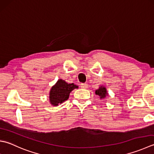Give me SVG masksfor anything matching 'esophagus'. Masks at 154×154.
Segmentation results:
<instances>
[{"label": "esophagus", "instance_id": "34e87169", "mask_svg": "<svg viewBox=\"0 0 154 154\" xmlns=\"http://www.w3.org/2000/svg\"><path fill=\"white\" fill-rule=\"evenodd\" d=\"M81 87L83 89H87V88H88V85H87V83H81Z\"/></svg>", "mask_w": 154, "mask_h": 154}]
</instances>
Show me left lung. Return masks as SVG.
<instances>
[{
	"instance_id": "left-lung-1",
	"label": "left lung",
	"mask_w": 154,
	"mask_h": 154,
	"mask_svg": "<svg viewBox=\"0 0 154 154\" xmlns=\"http://www.w3.org/2000/svg\"><path fill=\"white\" fill-rule=\"evenodd\" d=\"M95 94L99 95L100 97V99H105L108 95V93L105 87L100 86L99 88L95 91Z\"/></svg>"
}]
</instances>
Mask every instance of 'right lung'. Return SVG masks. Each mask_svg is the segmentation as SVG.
<instances>
[{
	"label": "right lung",
	"mask_w": 154,
	"mask_h": 154,
	"mask_svg": "<svg viewBox=\"0 0 154 154\" xmlns=\"http://www.w3.org/2000/svg\"><path fill=\"white\" fill-rule=\"evenodd\" d=\"M77 88L78 86L74 83H67L64 80L59 79L50 90V103L54 106H57L59 103L67 100L70 93L74 89Z\"/></svg>",
	"instance_id": "1"
}]
</instances>
